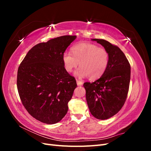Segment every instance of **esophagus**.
I'll use <instances>...</instances> for the list:
<instances>
[{
    "instance_id": "1",
    "label": "esophagus",
    "mask_w": 151,
    "mask_h": 151,
    "mask_svg": "<svg viewBox=\"0 0 151 151\" xmlns=\"http://www.w3.org/2000/svg\"><path fill=\"white\" fill-rule=\"evenodd\" d=\"M77 86H82L83 84V82L79 80H77Z\"/></svg>"
}]
</instances>
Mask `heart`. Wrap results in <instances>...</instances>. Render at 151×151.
Here are the masks:
<instances>
[{
  "instance_id": "b5f03b06",
  "label": "heart",
  "mask_w": 151,
  "mask_h": 151,
  "mask_svg": "<svg viewBox=\"0 0 151 151\" xmlns=\"http://www.w3.org/2000/svg\"><path fill=\"white\" fill-rule=\"evenodd\" d=\"M72 52H65L62 56L63 65L68 72H71L78 62L80 67L75 75L79 77L89 76L92 79H98L106 70L109 56L105 48L93 43H81L73 47Z\"/></svg>"
}]
</instances>
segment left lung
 I'll return each mask as SVG.
<instances>
[{"mask_svg":"<svg viewBox=\"0 0 151 151\" xmlns=\"http://www.w3.org/2000/svg\"><path fill=\"white\" fill-rule=\"evenodd\" d=\"M101 45L109 56L106 70L93 83H85L86 98L91 113L99 120H106L119 111L129 92L130 65L118 47L102 39H91Z\"/></svg>","mask_w":151,"mask_h":151,"instance_id":"left-lung-1","label":"left lung"}]
</instances>
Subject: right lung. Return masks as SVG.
Listing matches in <instances>:
<instances>
[{
	"label": "right lung",
	"instance_id": "1",
	"mask_svg": "<svg viewBox=\"0 0 151 151\" xmlns=\"http://www.w3.org/2000/svg\"><path fill=\"white\" fill-rule=\"evenodd\" d=\"M76 36H62L36 45L18 68L17 87L22 104L35 119L47 124L60 122L77 87L66 71L62 56Z\"/></svg>",
	"mask_w": 151,
	"mask_h": 151
}]
</instances>
